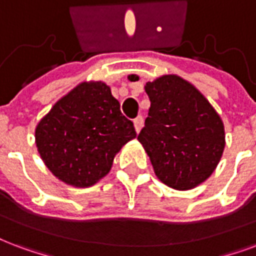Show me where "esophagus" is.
Masks as SVG:
<instances>
[{
    "instance_id": "1",
    "label": "esophagus",
    "mask_w": 256,
    "mask_h": 256,
    "mask_svg": "<svg viewBox=\"0 0 256 256\" xmlns=\"http://www.w3.org/2000/svg\"><path fill=\"white\" fill-rule=\"evenodd\" d=\"M142 126H144V118L140 115V116H136V120H134V128H136V132H141Z\"/></svg>"
}]
</instances>
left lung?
<instances>
[{"label":"left lung","instance_id":"1","mask_svg":"<svg viewBox=\"0 0 256 256\" xmlns=\"http://www.w3.org/2000/svg\"><path fill=\"white\" fill-rule=\"evenodd\" d=\"M145 91L150 108L138 141L154 173L177 190L198 186L216 169L226 146L219 114L194 86L177 75L148 82Z\"/></svg>","mask_w":256,"mask_h":256}]
</instances>
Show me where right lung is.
Segmentation results:
<instances>
[{"instance_id":"obj_1","label":"right lung","mask_w":256,"mask_h":256,"mask_svg":"<svg viewBox=\"0 0 256 256\" xmlns=\"http://www.w3.org/2000/svg\"><path fill=\"white\" fill-rule=\"evenodd\" d=\"M132 120L103 82H84L58 99L37 124L40 157L58 180L76 188L96 184L115 154L136 138Z\"/></svg>"}]
</instances>
